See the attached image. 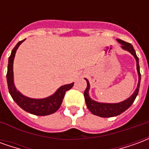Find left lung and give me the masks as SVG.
Segmentation results:
<instances>
[{"label": "left lung", "instance_id": "left-lung-1", "mask_svg": "<svg viewBox=\"0 0 149 149\" xmlns=\"http://www.w3.org/2000/svg\"><path fill=\"white\" fill-rule=\"evenodd\" d=\"M120 45H121V48L124 50H126L131 53L132 55L134 56L136 61V69H137L138 73V84L137 87L134 91V93H132L131 97H129L128 99L125 100H123L121 102L119 103H100V102H97L96 100H93L90 97H89V88H90V84L89 82L87 79L85 78V80L87 81V88L84 91V99H85V103L87 105L88 109L90 111L93 115L98 116L100 117H112V116H116L120 114H121L122 112H124L125 110H127L131 106L132 103L134 102L136 97L138 95L139 93V88H140V84H141V75L140 72V66H139V58L136 54V51L133 49V46L130 43L125 42L124 40L120 39H116Z\"/></svg>", "mask_w": 149, "mask_h": 149}]
</instances>
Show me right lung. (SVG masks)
Instances as JSON below:
<instances>
[{"label": "right lung", "mask_w": 149, "mask_h": 149, "mask_svg": "<svg viewBox=\"0 0 149 149\" xmlns=\"http://www.w3.org/2000/svg\"><path fill=\"white\" fill-rule=\"evenodd\" d=\"M24 40L19 41L13 49L12 50L11 55L8 57V71H7L6 77H7L9 93L15 102L24 111L37 116L50 115L59 109L65 97V92L72 88L74 83L65 84L59 88L52 95L42 99L30 98V97H25L24 95L21 93L16 88L14 81H13V61L18 47L21 45V44Z\"/></svg>", "instance_id": "right-lung-1"}]
</instances>
